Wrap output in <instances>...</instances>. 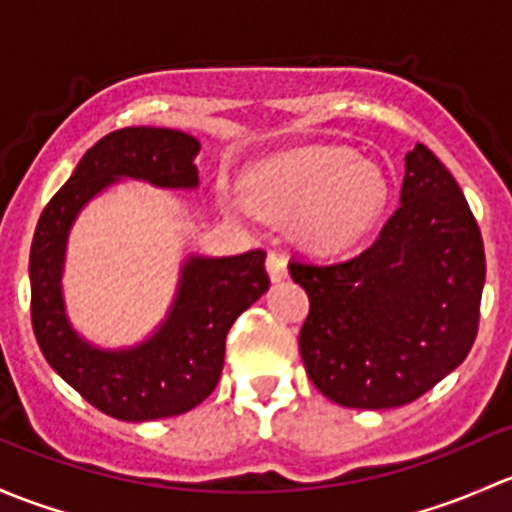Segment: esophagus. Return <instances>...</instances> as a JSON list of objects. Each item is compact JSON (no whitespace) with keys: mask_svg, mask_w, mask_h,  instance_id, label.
Segmentation results:
<instances>
[{"mask_svg":"<svg viewBox=\"0 0 512 512\" xmlns=\"http://www.w3.org/2000/svg\"><path fill=\"white\" fill-rule=\"evenodd\" d=\"M266 268H268V276H271V281H283V278L288 276L286 256L278 254V251H268Z\"/></svg>","mask_w":512,"mask_h":512,"instance_id":"34e87169","label":"esophagus"}]
</instances>
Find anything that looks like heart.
I'll use <instances>...</instances> for the list:
<instances>
[{
	"label": "heart",
	"mask_w": 512,
	"mask_h": 512,
	"mask_svg": "<svg viewBox=\"0 0 512 512\" xmlns=\"http://www.w3.org/2000/svg\"><path fill=\"white\" fill-rule=\"evenodd\" d=\"M258 212L293 219L315 249H345L370 231L387 202L382 172L342 147H300L258 165L244 179Z\"/></svg>",
	"instance_id": "heart-1"
}]
</instances>
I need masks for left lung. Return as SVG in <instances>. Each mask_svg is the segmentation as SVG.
<instances>
[{
    "mask_svg": "<svg viewBox=\"0 0 512 512\" xmlns=\"http://www.w3.org/2000/svg\"><path fill=\"white\" fill-rule=\"evenodd\" d=\"M399 207L377 239L342 261L291 258L310 298L298 335L310 382L350 409L414 402L471 352L481 320V229L426 145L407 152Z\"/></svg>",
    "mask_w": 512,
    "mask_h": 512,
    "instance_id": "left-lung-1",
    "label": "left lung"
}]
</instances>
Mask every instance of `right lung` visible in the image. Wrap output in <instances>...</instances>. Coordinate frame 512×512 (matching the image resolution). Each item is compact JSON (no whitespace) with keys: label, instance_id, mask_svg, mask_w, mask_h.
<instances>
[{"label":"right lung","instance_id":"1","mask_svg":"<svg viewBox=\"0 0 512 512\" xmlns=\"http://www.w3.org/2000/svg\"><path fill=\"white\" fill-rule=\"evenodd\" d=\"M199 142L170 128H123L100 138L71 179L51 197L31 241V325L46 362L103 414L120 421L177 416L202 404L224 367L226 335L268 288L266 251L189 258L170 320L128 352L86 345L63 315L61 263L78 209L115 182L147 179L157 187H197Z\"/></svg>","mask_w":512,"mask_h":512}]
</instances>
